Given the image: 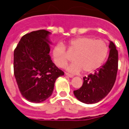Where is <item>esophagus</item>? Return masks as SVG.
I'll return each instance as SVG.
<instances>
[{
  "label": "esophagus",
  "mask_w": 129,
  "mask_h": 129,
  "mask_svg": "<svg viewBox=\"0 0 129 129\" xmlns=\"http://www.w3.org/2000/svg\"><path fill=\"white\" fill-rule=\"evenodd\" d=\"M66 75L67 76H68L69 78H73V77H74V76H73V75L70 74H68V73H66Z\"/></svg>",
  "instance_id": "34e87169"
}]
</instances>
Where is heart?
Returning <instances> with one entry per match:
<instances>
[{
  "label": "heart",
  "mask_w": 129,
  "mask_h": 129,
  "mask_svg": "<svg viewBox=\"0 0 129 129\" xmlns=\"http://www.w3.org/2000/svg\"><path fill=\"white\" fill-rule=\"evenodd\" d=\"M69 53H74L72 59L74 61L66 67V70L73 74L82 71L92 72L98 70L108 55V47L102 39H94L90 37H78L69 41ZM53 61L57 66L63 68L69 58L64 45L59 43L53 46L51 51Z\"/></svg>",
  "instance_id": "b5f03b06"
}]
</instances>
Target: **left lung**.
Returning a JSON list of instances; mask_svg holds the SVG:
<instances>
[{
  "label": "left lung",
  "instance_id": "1",
  "mask_svg": "<svg viewBox=\"0 0 129 129\" xmlns=\"http://www.w3.org/2000/svg\"><path fill=\"white\" fill-rule=\"evenodd\" d=\"M110 41L109 55L106 63L93 74L83 78L82 86L74 91L76 98L85 104H95L105 98L112 88L118 70V51Z\"/></svg>",
  "mask_w": 129,
  "mask_h": 129
}]
</instances>
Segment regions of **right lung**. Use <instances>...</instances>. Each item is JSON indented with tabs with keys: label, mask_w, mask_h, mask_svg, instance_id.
<instances>
[{
	"label": "right lung",
	"mask_w": 129,
	"mask_h": 129,
	"mask_svg": "<svg viewBox=\"0 0 129 129\" xmlns=\"http://www.w3.org/2000/svg\"><path fill=\"white\" fill-rule=\"evenodd\" d=\"M51 33L32 31L22 37L14 51V74L22 96L28 101L40 103L51 96L57 78L63 72L49 55Z\"/></svg>",
	"instance_id": "right-lung-1"
}]
</instances>
